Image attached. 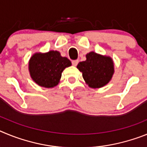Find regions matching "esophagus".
<instances>
[{"instance_id": "esophagus-1", "label": "esophagus", "mask_w": 147, "mask_h": 147, "mask_svg": "<svg viewBox=\"0 0 147 147\" xmlns=\"http://www.w3.org/2000/svg\"><path fill=\"white\" fill-rule=\"evenodd\" d=\"M78 63H79V60L78 59H75V60L72 61V65L74 66H76Z\"/></svg>"}]
</instances>
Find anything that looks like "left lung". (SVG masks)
Instances as JSON below:
<instances>
[{
    "instance_id": "8db88e82",
    "label": "left lung",
    "mask_w": 147,
    "mask_h": 147,
    "mask_svg": "<svg viewBox=\"0 0 147 147\" xmlns=\"http://www.w3.org/2000/svg\"><path fill=\"white\" fill-rule=\"evenodd\" d=\"M86 58V60L78 64L77 68L82 73L83 79L88 86L99 88L107 85L114 72L112 59L93 51L87 54Z\"/></svg>"
}]
</instances>
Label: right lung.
Segmentation results:
<instances>
[{"label":"right lung","instance_id":"add662e5","mask_svg":"<svg viewBox=\"0 0 147 147\" xmlns=\"http://www.w3.org/2000/svg\"><path fill=\"white\" fill-rule=\"evenodd\" d=\"M71 65L67 57H62L57 51L34 54L29 61V72L32 80L40 86L53 88L60 80L63 70Z\"/></svg>","mask_w":147,"mask_h":147}]
</instances>
